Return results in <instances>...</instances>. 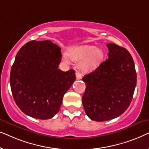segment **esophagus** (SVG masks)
Masks as SVG:
<instances>
[{
  "instance_id": "34e87169",
  "label": "esophagus",
  "mask_w": 149,
  "mask_h": 149,
  "mask_svg": "<svg viewBox=\"0 0 149 149\" xmlns=\"http://www.w3.org/2000/svg\"><path fill=\"white\" fill-rule=\"evenodd\" d=\"M76 78H77V79H78V80H79V79H81V78H82V76H81V73H79V72H76Z\"/></svg>"
}]
</instances>
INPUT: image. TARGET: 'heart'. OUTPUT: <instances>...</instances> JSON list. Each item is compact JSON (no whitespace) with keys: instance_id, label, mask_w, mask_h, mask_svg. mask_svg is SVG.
I'll use <instances>...</instances> for the list:
<instances>
[{"instance_id":"heart-1","label":"heart","mask_w":149,"mask_h":149,"mask_svg":"<svg viewBox=\"0 0 149 149\" xmlns=\"http://www.w3.org/2000/svg\"><path fill=\"white\" fill-rule=\"evenodd\" d=\"M68 56L71 60L80 62L79 69L85 72H91L98 67L104 58V52L95 45H83L71 47L68 49ZM64 60L68 62V56H64Z\"/></svg>"}]
</instances>
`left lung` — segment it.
<instances>
[{"label": "left lung", "instance_id": "obj_1", "mask_svg": "<svg viewBox=\"0 0 149 149\" xmlns=\"http://www.w3.org/2000/svg\"><path fill=\"white\" fill-rule=\"evenodd\" d=\"M107 46L109 58L83 77L86 85L83 106L89 119L95 121H109L122 115L131 103L136 85L131 54L115 43Z\"/></svg>", "mask_w": 149, "mask_h": 149}]
</instances>
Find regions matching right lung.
Instances as JSON below:
<instances>
[{
	"label": "right lung",
	"instance_id": "1",
	"mask_svg": "<svg viewBox=\"0 0 149 149\" xmlns=\"http://www.w3.org/2000/svg\"><path fill=\"white\" fill-rule=\"evenodd\" d=\"M61 48L51 40H32L16 55L10 85L19 109L30 117L49 119L58 113L63 97L76 79L75 71L58 69Z\"/></svg>",
	"mask_w": 149,
	"mask_h": 149
}]
</instances>
